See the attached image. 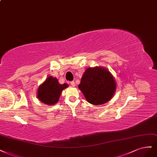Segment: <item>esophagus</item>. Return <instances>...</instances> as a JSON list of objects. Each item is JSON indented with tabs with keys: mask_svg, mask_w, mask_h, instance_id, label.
Segmentation results:
<instances>
[{
	"mask_svg": "<svg viewBox=\"0 0 157 157\" xmlns=\"http://www.w3.org/2000/svg\"><path fill=\"white\" fill-rule=\"evenodd\" d=\"M70 84H71L72 86H75V83L74 81H71V82H70Z\"/></svg>",
	"mask_w": 157,
	"mask_h": 157,
	"instance_id": "obj_1",
	"label": "esophagus"
}]
</instances>
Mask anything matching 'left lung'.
I'll return each mask as SVG.
<instances>
[{"instance_id": "obj_1", "label": "left lung", "mask_w": 157, "mask_h": 157, "mask_svg": "<svg viewBox=\"0 0 157 157\" xmlns=\"http://www.w3.org/2000/svg\"><path fill=\"white\" fill-rule=\"evenodd\" d=\"M78 88L88 102L99 105L112 99L116 91V81L107 69L90 67L83 74Z\"/></svg>"}]
</instances>
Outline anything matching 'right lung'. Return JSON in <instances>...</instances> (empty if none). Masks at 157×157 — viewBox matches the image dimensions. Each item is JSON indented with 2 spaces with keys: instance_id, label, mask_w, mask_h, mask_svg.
Returning a JSON list of instances; mask_svg holds the SVG:
<instances>
[{
  "instance_id": "obj_1",
  "label": "right lung",
  "mask_w": 157,
  "mask_h": 157,
  "mask_svg": "<svg viewBox=\"0 0 157 157\" xmlns=\"http://www.w3.org/2000/svg\"><path fill=\"white\" fill-rule=\"evenodd\" d=\"M67 87V84H60L57 78L49 76L39 87L37 98L45 104L55 105L60 98L62 90Z\"/></svg>"
}]
</instances>
